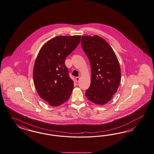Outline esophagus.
<instances>
[{"label":"esophagus","mask_w":154,"mask_h":154,"mask_svg":"<svg viewBox=\"0 0 154 154\" xmlns=\"http://www.w3.org/2000/svg\"><path fill=\"white\" fill-rule=\"evenodd\" d=\"M75 81H76V82H78L79 81V77H76L75 78Z\"/></svg>","instance_id":"esophagus-1"}]
</instances>
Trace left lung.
<instances>
[{
	"label": "left lung",
	"mask_w": 154,
	"mask_h": 154,
	"mask_svg": "<svg viewBox=\"0 0 154 154\" xmlns=\"http://www.w3.org/2000/svg\"><path fill=\"white\" fill-rule=\"evenodd\" d=\"M81 43L91 69V84L86 97L90 102L103 106L119 87L121 68L119 61L112 47L100 36H82Z\"/></svg>",
	"instance_id": "8db88e82"
}]
</instances>
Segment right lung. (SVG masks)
I'll return each mask as SVG.
<instances>
[{
	"mask_svg": "<svg viewBox=\"0 0 154 154\" xmlns=\"http://www.w3.org/2000/svg\"><path fill=\"white\" fill-rule=\"evenodd\" d=\"M81 35L57 36L39 50L33 68V81L39 97L52 107L66 102L73 90V81L65 65L66 56L80 42Z\"/></svg>",
	"mask_w": 154,
	"mask_h": 154,
	"instance_id": "obj_1",
	"label": "right lung"
}]
</instances>
